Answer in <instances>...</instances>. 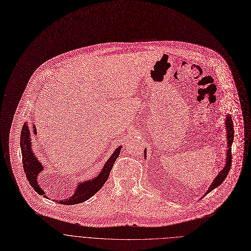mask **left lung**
I'll list each match as a JSON object with an SVG mask.
<instances>
[{"mask_svg": "<svg viewBox=\"0 0 251 251\" xmlns=\"http://www.w3.org/2000/svg\"><path fill=\"white\" fill-rule=\"evenodd\" d=\"M226 139H227V150H226V164L224 166V169L220 172V174L217 176V177H215L213 183L211 184V186L209 187V189L207 190L206 194H208L209 192H211L213 189H215L216 187H218L219 185H221L224 180L226 179L229 170H230V165H231V145L233 142V124H232V120L231 117L227 114L226 117ZM146 156V151L145 154ZM205 194V195H206Z\"/></svg>", "mask_w": 251, "mask_h": 251, "instance_id": "left-lung-1", "label": "left lung"}]
</instances>
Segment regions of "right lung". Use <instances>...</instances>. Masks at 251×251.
<instances>
[{"instance_id":"right-lung-1","label":"right lung","mask_w":251,"mask_h":251,"mask_svg":"<svg viewBox=\"0 0 251 251\" xmlns=\"http://www.w3.org/2000/svg\"><path fill=\"white\" fill-rule=\"evenodd\" d=\"M21 149H22V155H23V164L24 170L26 175V178L30 184V186L34 189L35 192H37L40 195H44V190L38 185L37 182V176L40 174L41 171L44 170V166L38 158L34 155L32 151L31 147V141H30V132L29 128L26 123H25L22 134H21ZM121 146L115 150V151L111 154V156L108 158L106 163L104 164L103 169L96 176L95 178L89 180V181H82L77 185V188L75 189L73 196L70 198H67L66 200H60L59 203L63 205H75L81 202H85L86 200L93 197L98 191L100 190V188L103 186V184L108 179L110 171L113 168L114 161L118 157L120 153ZM44 197H46L44 195ZM47 198V197H46ZM58 202V201H57Z\"/></svg>"}]
</instances>
